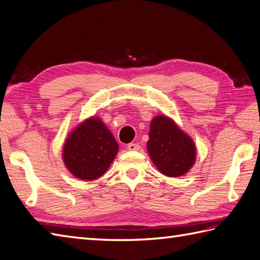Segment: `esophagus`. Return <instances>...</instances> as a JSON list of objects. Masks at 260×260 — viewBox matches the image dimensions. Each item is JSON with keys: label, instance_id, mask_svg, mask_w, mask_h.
<instances>
[{"label": "esophagus", "instance_id": "1", "mask_svg": "<svg viewBox=\"0 0 260 260\" xmlns=\"http://www.w3.org/2000/svg\"><path fill=\"white\" fill-rule=\"evenodd\" d=\"M140 148L141 146L137 143H129V144H127V150L128 151H139Z\"/></svg>", "mask_w": 260, "mask_h": 260}]
</instances>
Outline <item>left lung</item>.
<instances>
[{
	"label": "left lung",
	"mask_w": 260,
	"mask_h": 260,
	"mask_svg": "<svg viewBox=\"0 0 260 260\" xmlns=\"http://www.w3.org/2000/svg\"><path fill=\"white\" fill-rule=\"evenodd\" d=\"M147 152L159 172L170 178L181 176L196 162L197 148L185 134L168 116H155L151 121Z\"/></svg>",
	"instance_id": "obj_1"
}]
</instances>
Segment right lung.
<instances>
[{
    "mask_svg": "<svg viewBox=\"0 0 260 260\" xmlns=\"http://www.w3.org/2000/svg\"><path fill=\"white\" fill-rule=\"evenodd\" d=\"M118 152V144L101 118L90 117L71 132L64 142L62 158L77 179L96 180L106 172Z\"/></svg>",
    "mask_w": 260,
    "mask_h": 260,
    "instance_id": "1",
    "label": "right lung"
}]
</instances>
